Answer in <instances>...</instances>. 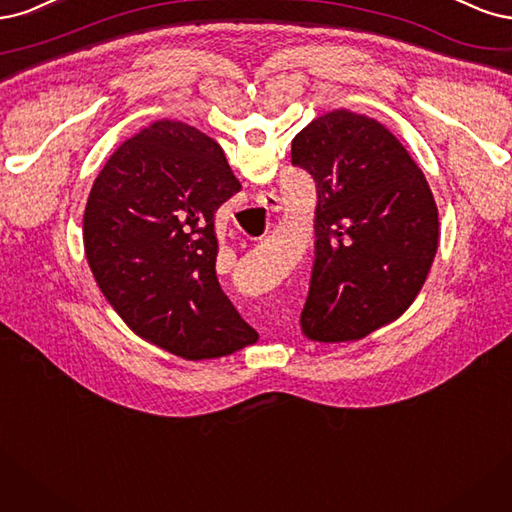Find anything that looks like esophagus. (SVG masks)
Here are the masks:
<instances>
[{
    "instance_id": "1",
    "label": "esophagus",
    "mask_w": 512,
    "mask_h": 512,
    "mask_svg": "<svg viewBox=\"0 0 512 512\" xmlns=\"http://www.w3.org/2000/svg\"><path fill=\"white\" fill-rule=\"evenodd\" d=\"M257 204L270 212H276V210H280V197H276L274 193H261L257 197Z\"/></svg>"
}]
</instances>
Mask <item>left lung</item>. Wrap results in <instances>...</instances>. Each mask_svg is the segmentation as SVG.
<instances>
[{
    "instance_id": "obj_1",
    "label": "left lung",
    "mask_w": 512,
    "mask_h": 512,
    "mask_svg": "<svg viewBox=\"0 0 512 512\" xmlns=\"http://www.w3.org/2000/svg\"><path fill=\"white\" fill-rule=\"evenodd\" d=\"M317 183L315 263L302 332L361 340L415 302L438 249V208L402 142L378 121L332 110L291 142Z\"/></svg>"
}]
</instances>
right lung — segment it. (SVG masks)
<instances>
[{
  "mask_svg": "<svg viewBox=\"0 0 512 512\" xmlns=\"http://www.w3.org/2000/svg\"><path fill=\"white\" fill-rule=\"evenodd\" d=\"M238 191L223 148L187 123L155 121L112 153L82 240L97 287L131 332L193 361L257 342L214 270V214Z\"/></svg>",
  "mask_w": 512,
  "mask_h": 512,
  "instance_id": "1",
  "label": "right lung"
}]
</instances>
